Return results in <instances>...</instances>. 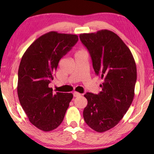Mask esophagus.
I'll use <instances>...</instances> for the list:
<instances>
[{
  "instance_id": "1",
  "label": "esophagus",
  "mask_w": 154,
  "mask_h": 154,
  "mask_svg": "<svg viewBox=\"0 0 154 154\" xmlns=\"http://www.w3.org/2000/svg\"><path fill=\"white\" fill-rule=\"evenodd\" d=\"M73 96H74V97H78V96H81V94H79V92H74Z\"/></svg>"
}]
</instances>
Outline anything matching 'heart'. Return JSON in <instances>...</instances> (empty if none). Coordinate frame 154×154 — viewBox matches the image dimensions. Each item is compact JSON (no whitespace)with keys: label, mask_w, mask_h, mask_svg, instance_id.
Instances as JSON below:
<instances>
[{"label":"heart","mask_w":154,"mask_h":154,"mask_svg":"<svg viewBox=\"0 0 154 154\" xmlns=\"http://www.w3.org/2000/svg\"><path fill=\"white\" fill-rule=\"evenodd\" d=\"M82 52H84L83 51V50H79V51H77L76 53H75V55H76V54H81V53H82Z\"/></svg>","instance_id":"b5f03b06"}]
</instances>
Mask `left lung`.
<instances>
[{
  "label": "left lung",
  "instance_id": "left-lung-1",
  "mask_svg": "<svg viewBox=\"0 0 154 154\" xmlns=\"http://www.w3.org/2000/svg\"><path fill=\"white\" fill-rule=\"evenodd\" d=\"M80 40L88 49L96 75L103 83L98 94L88 92V105L83 112L91 128L103 132L116 126L134 96L137 66L130 49L116 33L108 30L80 34Z\"/></svg>",
  "mask_w": 154,
  "mask_h": 154
}]
</instances>
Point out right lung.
Masks as SVG:
<instances>
[{"instance_id":"add662e5","label":"right lung","mask_w":154,"mask_h":154,"mask_svg":"<svg viewBox=\"0 0 154 154\" xmlns=\"http://www.w3.org/2000/svg\"><path fill=\"white\" fill-rule=\"evenodd\" d=\"M78 36L51 31L41 36L23 55L18 69L17 95L34 126L49 132L58 128L73 95L49 87L60 60L77 43Z\"/></svg>"}]
</instances>
